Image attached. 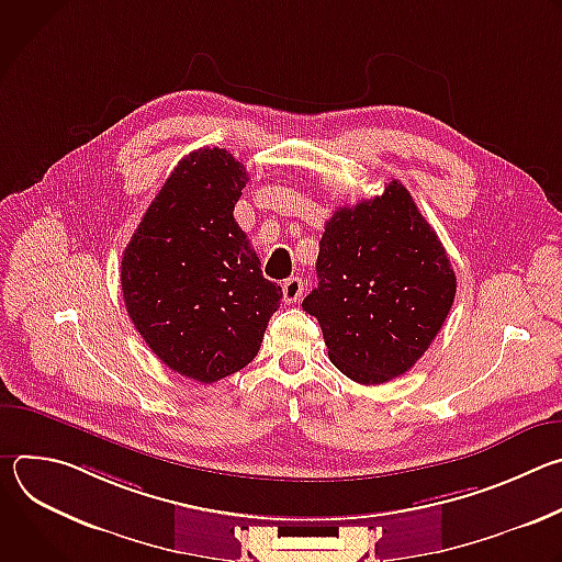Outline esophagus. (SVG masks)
Wrapping results in <instances>:
<instances>
[{
    "label": "esophagus",
    "instance_id": "34e87169",
    "mask_svg": "<svg viewBox=\"0 0 562 562\" xmlns=\"http://www.w3.org/2000/svg\"><path fill=\"white\" fill-rule=\"evenodd\" d=\"M302 293H304V282H302V278H289V280H284V284H282V295H284V302H286V304L297 302V300L302 297Z\"/></svg>",
    "mask_w": 562,
    "mask_h": 562
}]
</instances>
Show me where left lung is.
<instances>
[{
	"label": "left lung",
	"instance_id": "left-lung-1",
	"mask_svg": "<svg viewBox=\"0 0 562 562\" xmlns=\"http://www.w3.org/2000/svg\"><path fill=\"white\" fill-rule=\"evenodd\" d=\"M315 269L319 282L302 308L317 317L331 362L360 384L407 373L442 329L456 295L442 243L397 180L334 213Z\"/></svg>",
	"mask_w": 562,
	"mask_h": 562
}]
</instances>
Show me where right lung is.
<instances>
[{
	"label": "right lung",
	"instance_id": "right-lung-1",
	"mask_svg": "<svg viewBox=\"0 0 562 562\" xmlns=\"http://www.w3.org/2000/svg\"><path fill=\"white\" fill-rule=\"evenodd\" d=\"M247 180V169L224 148L189 153L122 256L120 280L135 329L169 369L202 384L258 356L282 300L233 217Z\"/></svg>",
	"mask_w": 562,
	"mask_h": 562
}]
</instances>
